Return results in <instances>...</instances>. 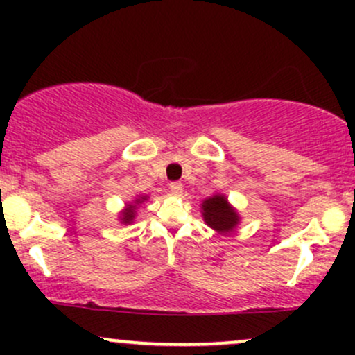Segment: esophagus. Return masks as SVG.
I'll use <instances>...</instances> for the list:
<instances>
[{
	"mask_svg": "<svg viewBox=\"0 0 355 355\" xmlns=\"http://www.w3.org/2000/svg\"><path fill=\"white\" fill-rule=\"evenodd\" d=\"M170 190H172L173 195H182L183 185L180 182H172V183H170Z\"/></svg>",
	"mask_w": 355,
	"mask_h": 355,
	"instance_id": "esophagus-1",
	"label": "esophagus"
}]
</instances>
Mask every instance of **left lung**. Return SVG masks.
I'll return each mask as SVG.
<instances>
[{
    "label": "left lung",
    "mask_w": 355,
    "mask_h": 355,
    "mask_svg": "<svg viewBox=\"0 0 355 355\" xmlns=\"http://www.w3.org/2000/svg\"><path fill=\"white\" fill-rule=\"evenodd\" d=\"M202 217L207 225L218 234H232L240 223L237 209L230 205L229 198L223 193H214L200 203Z\"/></svg>",
    "instance_id": "8db88e82"
}]
</instances>
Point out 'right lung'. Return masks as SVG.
Here are the masks:
<instances>
[{"mask_svg": "<svg viewBox=\"0 0 355 355\" xmlns=\"http://www.w3.org/2000/svg\"><path fill=\"white\" fill-rule=\"evenodd\" d=\"M148 195H137L135 198H133L132 202H128L125 205V209L120 211V215H118V220H120V223H123V225H132L133 222H135V217H137V210L138 207L141 205V203H145L148 200Z\"/></svg>", "mask_w": 355, "mask_h": 355, "instance_id": "obj_1", "label": "right lung"}]
</instances>
